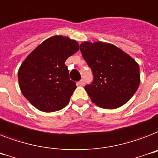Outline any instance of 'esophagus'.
<instances>
[{
    "mask_svg": "<svg viewBox=\"0 0 158 158\" xmlns=\"http://www.w3.org/2000/svg\"><path fill=\"white\" fill-rule=\"evenodd\" d=\"M85 80H84V79H81L80 81H78V85H85Z\"/></svg>",
    "mask_w": 158,
    "mask_h": 158,
    "instance_id": "esophagus-1",
    "label": "esophagus"
}]
</instances>
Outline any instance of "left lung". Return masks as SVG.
Instances as JSON below:
<instances>
[{"instance_id": "1", "label": "left lung", "mask_w": 158, "mask_h": 158, "mask_svg": "<svg viewBox=\"0 0 158 158\" xmlns=\"http://www.w3.org/2000/svg\"><path fill=\"white\" fill-rule=\"evenodd\" d=\"M80 50L93 73V81L85 86L92 102L106 109L117 108L128 102L140 82L135 60L114 45L101 41H85Z\"/></svg>"}]
</instances>
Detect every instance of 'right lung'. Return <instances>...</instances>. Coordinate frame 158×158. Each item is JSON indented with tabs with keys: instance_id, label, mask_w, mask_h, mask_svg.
Here are the masks:
<instances>
[{
	"instance_id": "obj_1",
	"label": "right lung",
	"mask_w": 158,
	"mask_h": 158,
	"mask_svg": "<svg viewBox=\"0 0 158 158\" xmlns=\"http://www.w3.org/2000/svg\"><path fill=\"white\" fill-rule=\"evenodd\" d=\"M79 50L76 41L54 36L39 45L21 64L18 78L22 94L37 109L51 113L64 108L77 88L65 61Z\"/></svg>"
}]
</instances>
